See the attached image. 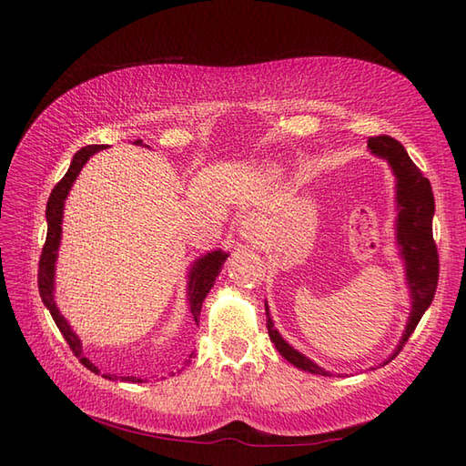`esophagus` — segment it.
Here are the masks:
<instances>
[{
	"instance_id": "1",
	"label": "esophagus",
	"mask_w": 466,
	"mask_h": 466,
	"mask_svg": "<svg viewBox=\"0 0 466 466\" xmlns=\"http://www.w3.org/2000/svg\"><path fill=\"white\" fill-rule=\"evenodd\" d=\"M240 234L244 236V238H248V240H254L256 236H258V226H256V220H254L252 216H246L244 220H242Z\"/></svg>"
}]
</instances>
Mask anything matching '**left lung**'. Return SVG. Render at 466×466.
<instances>
[{"label":"left lung","instance_id":"8db88e82","mask_svg":"<svg viewBox=\"0 0 466 466\" xmlns=\"http://www.w3.org/2000/svg\"><path fill=\"white\" fill-rule=\"evenodd\" d=\"M369 147L372 154L389 160L394 176H397V238L400 244L402 258L407 262V279L412 294V310L400 346L397 352H394V356H397L402 350V346L410 339L414 329H417L424 310L429 309L434 299V292H437L439 250L437 242L432 238L434 196L429 177L422 176V172L419 170L417 164L410 160L407 150H404L399 140H394V137L384 134L372 136L369 137ZM266 329H268L270 340L286 360L312 374L330 376L324 369H320V366H316L312 360L306 359L304 354L294 350L290 344H286L282 340V336L274 329V322L270 320L268 306H266Z\"/></svg>","mask_w":466,"mask_h":466}]
</instances>
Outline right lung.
<instances>
[{
  "label": "right lung",
  "instance_id": "obj_1",
  "mask_svg": "<svg viewBox=\"0 0 466 466\" xmlns=\"http://www.w3.org/2000/svg\"><path fill=\"white\" fill-rule=\"evenodd\" d=\"M140 144V142H137ZM104 150V146H86L82 150H77L72 164H69L66 176L59 180L52 194H49V200L46 206V218H47V236H46V244L42 248V256H39V270H37V289H39V296H42L44 304L47 306L49 314H52L54 322L57 324L59 332L64 334L66 342L69 344V349L72 352L80 359V362L86 366V369H90L92 372H100L97 370V366L92 364L90 360L86 359L82 354V344L77 340V336L69 329V324L66 322V319L62 314H59L57 306L54 302V270H56V258H57V246H59V238H62V216H64V200L67 198L69 187H72L76 176L80 174V170L84 167V164L87 162V157L92 154ZM228 254H224L222 250H216L206 254L204 258L198 260L194 264V268L190 272V284H187V302H190V312L194 316V320L198 322L200 320V310H202V302L206 299V294L210 292V289L214 286L216 276L220 274L222 270V264L226 262ZM192 359V354H190ZM190 360H186V364ZM106 379L116 380V374H104ZM127 382H142L140 379H136V376H127L124 379Z\"/></svg>",
  "mask_w": 466,
  "mask_h": 466
}]
</instances>
